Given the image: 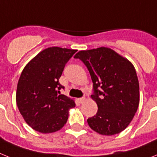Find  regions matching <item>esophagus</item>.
<instances>
[{
	"label": "esophagus",
	"instance_id": "esophagus-1",
	"mask_svg": "<svg viewBox=\"0 0 157 157\" xmlns=\"http://www.w3.org/2000/svg\"><path fill=\"white\" fill-rule=\"evenodd\" d=\"M85 99L86 98H84V97H82V98H79V99H78V101H79V103H83V102H84V101H85Z\"/></svg>",
	"mask_w": 157,
	"mask_h": 157
}]
</instances>
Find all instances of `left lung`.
I'll list each match as a JSON object with an SVG mask.
<instances>
[{
    "instance_id": "1",
    "label": "left lung",
    "mask_w": 157,
    "mask_h": 157,
    "mask_svg": "<svg viewBox=\"0 0 157 157\" xmlns=\"http://www.w3.org/2000/svg\"><path fill=\"white\" fill-rule=\"evenodd\" d=\"M86 66L93 82L97 114L89 126L103 135L119 134L133 120L139 105V83L133 64L109 48L79 51L74 56Z\"/></svg>"
}]
</instances>
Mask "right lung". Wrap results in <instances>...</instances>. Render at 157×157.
Listing matches in <instances>:
<instances>
[{
    "label": "right lung",
    "mask_w": 157,
    "mask_h": 157,
    "mask_svg": "<svg viewBox=\"0 0 157 157\" xmlns=\"http://www.w3.org/2000/svg\"><path fill=\"white\" fill-rule=\"evenodd\" d=\"M77 50L51 47L41 51L25 67L16 90L19 112L30 127L47 134L60 130L75 101L60 94L59 79L65 64Z\"/></svg>",
    "instance_id": "1"
}]
</instances>
